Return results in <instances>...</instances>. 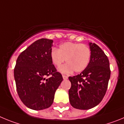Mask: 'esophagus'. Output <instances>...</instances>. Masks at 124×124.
<instances>
[{
    "instance_id": "34e87169",
    "label": "esophagus",
    "mask_w": 124,
    "mask_h": 124,
    "mask_svg": "<svg viewBox=\"0 0 124 124\" xmlns=\"http://www.w3.org/2000/svg\"><path fill=\"white\" fill-rule=\"evenodd\" d=\"M62 77H63V80H67V79L68 78L67 77V76H65V75H62Z\"/></svg>"
}]
</instances>
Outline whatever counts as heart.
Wrapping results in <instances>:
<instances>
[{"instance_id": "1", "label": "heart", "mask_w": 124, "mask_h": 124, "mask_svg": "<svg viewBox=\"0 0 124 124\" xmlns=\"http://www.w3.org/2000/svg\"><path fill=\"white\" fill-rule=\"evenodd\" d=\"M91 55L88 46L72 42L60 44L58 49L52 48L50 54L51 61L55 66H60L65 60L67 63L59 68V71L65 74H70L73 70L76 73L83 71L90 63Z\"/></svg>"}]
</instances>
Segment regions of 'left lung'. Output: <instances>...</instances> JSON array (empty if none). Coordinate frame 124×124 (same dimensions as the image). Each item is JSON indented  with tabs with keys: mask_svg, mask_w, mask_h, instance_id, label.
I'll return each instance as SVG.
<instances>
[{
	"mask_svg": "<svg viewBox=\"0 0 124 124\" xmlns=\"http://www.w3.org/2000/svg\"><path fill=\"white\" fill-rule=\"evenodd\" d=\"M91 59L80 74L69 77L70 104L75 109L87 110L101 102L108 88L111 76L108 57L95 43H89Z\"/></svg>",
	"mask_w": 124,
	"mask_h": 124,
	"instance_id": "1",
	"label": "left lung"
}]
</instances>
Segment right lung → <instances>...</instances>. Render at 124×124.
<instances>
[{
	"label": "right lung",
	"instance_id": "add662e5",
	"mask_svg": "<svg viewBox=\"0 0 124 124\" xmlns=\"http://www.w3.org/2000/svg\"><path fill=\"white\" fill-rule=\"evenodd\" d=\"M52 43L53 41L48 39L37 40L16 60L14 78L18 94L24 105L33 110L49 108L63 80L51 61Z\"/></svg>",
	"mask_w": 124,
	"mask_h": 124
}]
</instances>
